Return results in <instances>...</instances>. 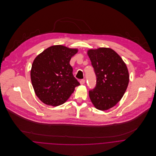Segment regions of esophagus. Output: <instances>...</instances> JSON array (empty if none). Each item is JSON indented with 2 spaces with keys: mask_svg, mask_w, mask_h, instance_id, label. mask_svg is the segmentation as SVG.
Segmentation results:
<instances>
[{
  "mask_svg": "<svg viewBox=\"0 0 156 156\" xmlns=\"http://www.w3.org/2000/svg\"><path fill=\"white\" fill-rule=\"evenodd\" d=\"M85 83V80H80V85H84Z\"/></svg>",
  "mask_w": 156,
  "mask_h": 156,
  "instance_id": "1",
  "label": "esophagus"
}]
</instances>
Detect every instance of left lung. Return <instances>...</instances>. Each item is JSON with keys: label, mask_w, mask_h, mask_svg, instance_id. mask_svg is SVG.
<instances>
[{"label": "left lung", "mask_w": 156, "mask_h": 156, "mask_svg": "<svg viewBox=\"0 0 156 156\" xmlns=\"http://www.w3.org/2000/svg\"><path fill=\"white\" fill-rule=\"evenodd\" d=\"M87 54L97 77L96 87L89 90L94 107L106 111L115 106L123 97L129 82L127 66L111 48L89 49Z\"/></svg>", "instance_id": "obj_1"}]
</instances>
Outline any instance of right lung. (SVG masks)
I'll list each match as a JSON object with an SVG mask.
<instances>
[{
  "label": "right lung",
  "instance_id": "1",
  "mask_svg": "<svg viewBox=\"0 0 156 156\" xmlns=\"http://www.w3.org/2000/svg\"><path fill=\"white\" fill-rule=\"evenodd\" d=\"M77 52V48L55 45L35 58L30 79L36 95L45 105L58 106L64 104L80 85L69 64L71 57Z\"/></svg>",
  "mask_w": 156,
  "mask_h": 156
}]
</instances>
